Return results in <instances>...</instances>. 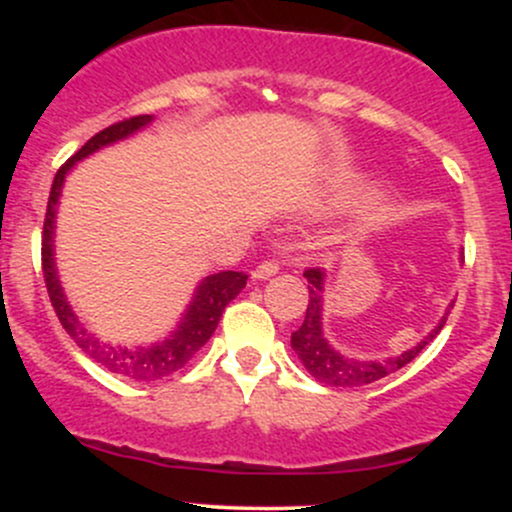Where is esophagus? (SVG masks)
Instances as JSON below:
<instances>
[{
  "label": "esophagus",
  "instance_id": "34e87169",
  "mask_svg": "<svg viewBox=\"0 0 512 512\" xmlns=\"http://www.w3.org/2000/svg\"><path fill=\"white\" fill-rule=\"evenodd\" d=\"M276 272H279V262L276 260H264L257 264L255 269H252V279H269V276H274Z\"/></svg>",
  "mask_w": 512,
  "mask_h": 512
}]
</instances>
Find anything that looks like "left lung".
<instances>
[{
	"mask_svg": "<svg viewBox=\"0 0 512 512\" xmlns=\"http://www.w3.org/2000/svg\"><path fill=\"white\" fill-rule=\"evenodd\" d=\"M305 279H308V291H310V301H308V310H305V320L303 325L298 327L296 332L291 334V346L296 349L298 358L303 361V366L308 368V373L313 375L315 380L320 383L332 385V387H361L368 383H375V380L385 378V375L395 373V370L404 368L411 358H416L424 351V346L428 342L436 339V334L443 330L445 317L438 322V327L433 330L424 342H419L414 349L404 351L395 358H385V361H356V358H346L334 351L327 339L322 337V322H320V313H322V269L310 267L303 272Z\"/></svg>",
	"mask_w": 512,
	"mask_h": 512,
	"instance_id": "1",
	"label": "left lung"
}]
</instances>
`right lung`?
Segmentation results:
<instances>
[{
  "mask_svg": "<svg viewBox=\"0 0 512 512\" xmlns=\"http://www.w3.org/2000/svg\"><path fill=\"white\" fill-rule=\"evenodd\" d=\"M146 122H151V115H137L129 117V120L115 122V125L93 134V137L88 139L67 163H62L55 180H52V190L43 223V250H40V255H43V276L45 286H48L50 303L69 337L79 344V349L84 351V354L91 356L96 363H101L105 370H110V373L120 375V378L125 380H137V383L161 380L166 378V375L175 373V370L185 368L187 363H190V358L209 342L216 325H219L223 308L245 289V281H248V274L243 272H219L207 276V279L199 284L195 301L187 308V315L182 317L178 330L170 334L166 342L146 346V349H122V346L105 344L101 339L93 337V334H88L84 330V325L76 320L67 298H64L60 279H57L55 272V260H52V226H55V211L57 202H60L64 175H67V170L72 168L76 161L93 154V151H98L105 144H113L117 139L129 137V134L137 132L139 127H144Z\"/></svg>",
  "mask_w": 512,
  "mask_h": 512,
  "instance_id": "right-lung-1",
  "label": "right lung"
}]
</instances>
